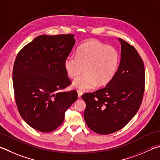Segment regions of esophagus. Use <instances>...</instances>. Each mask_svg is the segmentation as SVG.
Segmentation results:
<instances>
[{"mask_svg": "<svg viewBox=\"0 0 160 160\" xmlns=\"http://www.w3.org/2000/svg\"><path fill=\"white\" fill-rule=\"evenodd\" d=\"M82 95V91H80V90H78V98H81Z\"/></svg>", "mask_w": 160, "mask_h": 160, "instance_id": "34e87169", "label": "esophagus"}]
</instances>
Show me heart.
<instances>
[{
	"instance_id": "1",
	"label": "heart",
	"mask_w": 160,
	"mask_h": 160,
	"mask_svg": "<svg viewBox=\"0 0 160 160\" xmlns=\"http://www.w3.org/2000/svg\"><path fill=\"white\" fill-rule=\"evenodd\" d=\"M120 62L115 48L97 40H89L78 49L76 55L71 54L63 63L68 76L75 78L85 68V74L72 82L74 88L87 91L98 85L108 84L115 77Z\"/></svg>"
}]
</instances>
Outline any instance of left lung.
<instances>
[{
  "label": "left lung",
  "instance_id": "left-lung-1",
  "mask_svg": "<svg viewBox=\"0 0 160 160\" xmlns=\"http://www.w3.org/2000/svg\"><path fill=\"white\" fill-rule=\"evenodd\" d=\"M121 59L117 73L106 88L86 93L84 118L89 128L99 134L118 132L134 117L143 98V61L133 46L118 38Z\"/></svg>",
  "mask_w": 160,
  "mask_h": 160
}]
</instances>
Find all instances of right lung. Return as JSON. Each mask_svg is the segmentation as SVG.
Masks as SVG:
<instances>
[{
	"mask_svg": "<svg viewBox=\"0 0 160 160\" xmlns=\"http://www.w3.org/2000/svg\"><path fill=\"white\" fill-rule=\"evenodd\" d=\"M74 35H41L22 48L14 63V97L20 115L32 128L50 132L63 123L78 98L63 63L75 42Z\"/></svg>",
	"mask_w": 160,
	"mask_h": 160,
	"instance_id": "1",
	"label": "right lung"
}]
</instances>
